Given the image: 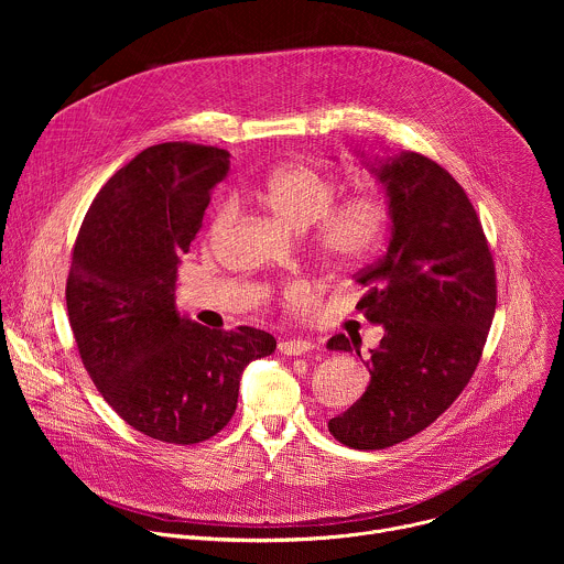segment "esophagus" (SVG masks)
<instances>
[{
    "instance_id": "obj_1",
    "label": "esophagus",
    "mask_w": 564,
    "mask_h": 564,
    "mask_svg": "<svg viewBox=\"0 0 564 564\" xmlns=\"http://www.w3.org/2000/svg\"><path fill=\"white\" fill-rule=\"evenodd\" d=\"M314 348V344L305 341V339H285L279 344V352L288 355V357H301L307 355Z\"/></svg>"
}]
</instances>
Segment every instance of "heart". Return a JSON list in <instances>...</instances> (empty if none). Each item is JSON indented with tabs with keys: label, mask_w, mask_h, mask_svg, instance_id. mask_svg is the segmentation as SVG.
Instances as JSON below:
<instances>
[{
	"label": "heart",
	"mask_w": 564,
	"mask_h": 564,
	"mask_svg": "<svg viewBox=\"0 0 564 564\" xmlns=\"http://www.w3.org/2000/svg\"><path fill=\"white\" fill-rule=\"evenodd\" d=\"M250 194L270 214L294 229L316 223L314 246L318 254L335 265H359L377 252L388 234V205L372 194H361L335 203V183L312 165L285 163L270 170ZM234 216V203L225 200L212 220V234H218Z\"/></svg>",
	"instance_id": "1"
}]
</instances>
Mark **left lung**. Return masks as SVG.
Segmentation results:
<instances>
[{
	"label": "left lung",
	"instance_id": "left-lung-1",
	"mask_svg": "<svg viewBox=\"0 0 564 564\" xmlns=\"http://www.w3.org/2000/svg\"><path fill=\"white\" fill-rule=\"evenodd\" d=\"M366 167L386 189L390 240L357 274L366 288L357 307L383 337L366 361V392L328 431L350 448L375 451L417 435L457 399L485 348L498 290L485 229L444 167L415 151ZM328 348L361 357L344 335Z\"/></svg>",
	"mask_w": 564,
	"mask_h": 564
}]
</instances>
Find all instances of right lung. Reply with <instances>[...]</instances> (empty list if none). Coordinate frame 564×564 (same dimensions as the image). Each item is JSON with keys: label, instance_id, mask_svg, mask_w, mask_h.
<instances>
[{"label": "right lung", "instance_id": "add662e5", "mask_svg": "<svg viewBox=\"0 0 564 564\" xmlns=\"http://www.w3.org/2000/svg\"><path fill=\"white\" fill-rule=\"evenodd\" d=\"M227 172L225 149L153 144L107 181L75 238L66 310L79 357L107 404L160 442L223 431L246 366L276 350L265 330H209L176 310L181 257Z\"/></svg>", "mask_w": 564, "mask_h": 564}]
</instances>
